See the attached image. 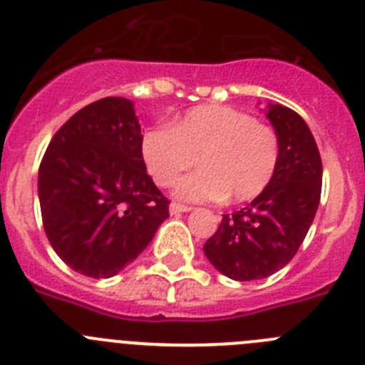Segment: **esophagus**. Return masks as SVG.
I'll list each match as a JSON object with an SVG mask.
<instances>
[{
	"label": "esophagus",
	"mask_w": 365,
	"mask_h": 365,
	"mask_svg": "<svg viewBox=\"0 0 365 365\" xmlns=\"http://www.w3.org/2000/svg\"><path fill=\"white\" fill-rule=\"evenodd\" d=\"M192 210V206H185V205H179V202H172L170 205V214L175 215V214H185V212Z\"/></svg>",
	"instance_id": "esophagus-1"
}]
</instances>
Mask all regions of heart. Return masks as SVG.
I'll return each mask as SVG.
<instances>
[{"instance_id": "b5f03b06", "label": "heart", "mask_w": 365, "mask_h": 365, "mask_svg": "<svg viewBox=\"0 0 365 365\" xmlns=\"http://www.w3.org/2000/svg\"><path fill=\"white\" fill-rule=\"evenodd\" d=\"M148 172L160 186L173 185L185 170H201L179 180L185 201L247 202L270 185L279 160L278 135L248 113L228 106H199L159 125L143 138Z\"/></svg>"}]
</instances>
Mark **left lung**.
<instances>
[{"instance_id":"obj_1","label":"left lung","mask_w":365,"mask_h":365,"mask_svg":"<svg viewBox=\"0 0 365 365\" xmlns=\"http://www.w3.org/2000/svg\"><path fill=\"white\" fill-rule=\"evenodd\" d=\"M265 115L278 135L276 173L250 205L222 215L202 247L212 265L235 282L269 278L283 269L298 252L320 205L322 159L309 125L282 104H269Z\"/></svg>"}]
</instances>
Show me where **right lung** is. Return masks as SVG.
Listing matches in <instances>:
<instances>
[{"mask_svg":"<svg viewBox=\"0 0 365 365\" xmlns=\"http://www.w3.org/2000/svg\"><path fill=\"white\" fill-rule=\"evenodd\" d=\"M38 197L47 240L73 270L111 278L137 259L170 215V201L146 172L131 100H96L56 131L40 164Z\"/></svg>","mask_w":365,"mask_h":365,"instance_id":"1","label":"right lung"}]
</instances>
